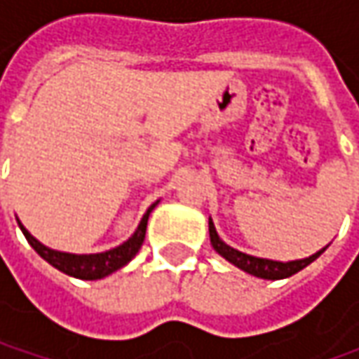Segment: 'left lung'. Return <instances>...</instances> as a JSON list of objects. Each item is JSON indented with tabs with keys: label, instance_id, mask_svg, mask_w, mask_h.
<instances>
[{
	"label": "left lung",
	"instance_id": "8db88e82",
	"mask_svg": "<svg viewBox=\"0 0 359 359\" xmlns=\"http://www.w3.org/2000/svg\"><path fill=\"white\" fill-rule=\"evenodd\" d=\"M210 240H212V245L217 254L222 257H226L229 264H233L236 268L243 269L248 273H252L255 278H262V280H283V278H290L297 273L299 269H304L306 266H310L313 259H318L320 255L325 252L320 250L316 252L310 257H304V259H294V262H273V259H266V257H255V255H248L240 252V250H233L231 245H228L226 241L222 240L215 231L214 222L210 217Z\"/></svg>",
	"mask_w": 359,
	"mask_h": 359
}]
</instances>
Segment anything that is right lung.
Wrapping results in <instances>:
<instances>
[{
	"label": "right lung",
	"instance_id": "1",
	"mask_svg": "<svg viewBox=\"0 0 359 359\" xmlns=\"http://www.w3.org/2000/svg\"><path fill=\"white\" fill-rule=\"evenodd\" d=\"M156 205H158V201L149 205V210L145 212V215L142 217V222H140V226L135 229V233L131 236L130 240L123 241L121 245L114 248V250L102 252V254L77 255L49 250L48 245H43L41 241L35 240L34 236L21 226V222H18V224H20L25 240L29 241V245H32L35 252L41 255L48 264H51L53 268H57L60 271H63V273H67V276L79 278V280H102L105 276L118 271L119 268H123L126 264H130L131 259L135 257V254L140 252V248H142V243H144L145 240L147 219H149V214H151V210H154Z\"/></svg>",
	"mask_w": 359,
	"mask_h": 359
}]
</instances>
